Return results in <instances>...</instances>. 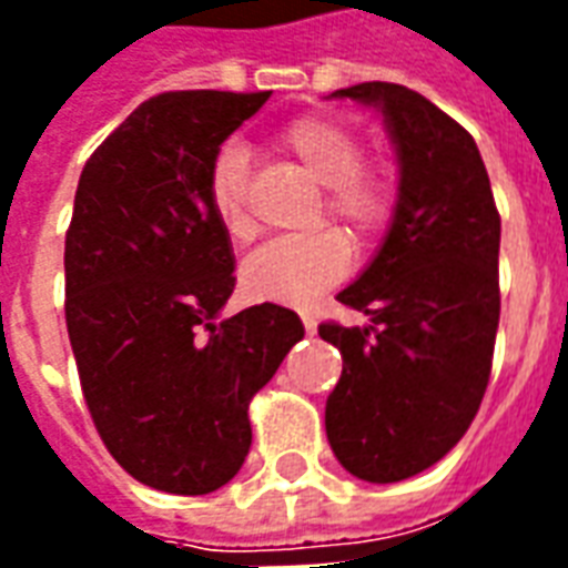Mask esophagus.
Listing matches in <instances>:
<instances>
[{
  "instance_id": "1",
  "label": "esophagus",
  "mask_w": 568,
  "mask_h": 568,
  "mask_svg": "<svg viewBox=\"0 0 568 568\" xmlns=\"http://www.w3.org/2000/svg\"><path fill=\"white\" fill-rule=\"evenodd\" d=\"M301 320H304V332H307V334H316V320H313L310 313H304Z\"/></svg>"
}]
</instances>
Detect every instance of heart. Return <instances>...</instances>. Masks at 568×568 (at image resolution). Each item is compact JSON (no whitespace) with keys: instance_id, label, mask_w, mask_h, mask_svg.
I'll return each mask as SVG.
<instances>
[{"instance_id":"1","label":"heart","mask_w":568,"mask_h":568,"mask_svg":"<svg viewBox=\"0 0 568 568\" xmlns=\"http://www.w3.org/2000/svg\"><path fill=\"white\" fill-rule=\"evenodd\" d=\"M283 149L325 185L322 215L346 224L358 240L377 236L389 222L393 197L381 175L365 166V145L353 130L325 115H301L280 130ZM210 210L227 240L246 243L255 234L248 215V154L240 142H224L215 151L206 175ZM353 264L344 234L313 231L285 236L261 246L240 271V285L248 301L313 307L334 283H341Z\"/></svg>"}]
</instances>
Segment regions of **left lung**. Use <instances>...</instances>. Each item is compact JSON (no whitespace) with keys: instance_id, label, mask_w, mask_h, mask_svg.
<instances>
[{"instance_id":"1","label":"left lung","mask_w":568,"mask_h":568,"mask_svg":"<svg viewBox=\"0 0 568 568\" xmlns=\"http://www.w3.org/2000/svg\"><path fill=\"white\" fill-rule=\"evenodd\" d=\"M332 97L383 115L398 200L377 255L337 295L368 325H320L344 356L325 432L349 475L395 484L444 459L487 393L501 222L471 133L423 93L365 81Z\"/></svg>"}]
</instances>
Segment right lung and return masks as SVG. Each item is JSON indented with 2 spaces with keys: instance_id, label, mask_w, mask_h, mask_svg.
<instances>
[{
  "instance_id": "obj_1",
  "label": "right lung",
  "mask_w": 568,
  "mask_h": 568,
  "mask_svg": "<svg viewBox=\"0 0 568 568\" xmlns=\"http://www.w3.org/2000/svg\"><path fill=\"white\" fill-rule=\"evenodd\" d=\"M271 91L151 97L93 151L67 231V328L93 426L140 484L203 496L240 471L248 402L304 337L276 304L222 320L234 248L215 151Z\"/></svg>"
}]
</instances>
